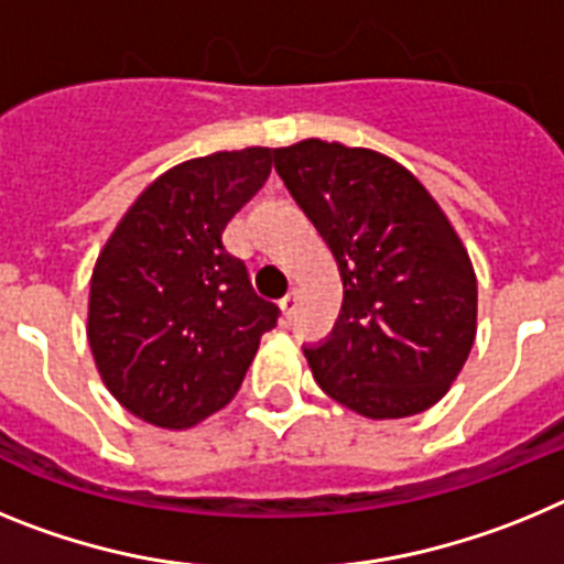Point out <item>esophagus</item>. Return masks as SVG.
I'll return each mask as SVG.
<instances>
[{
    "instance_id": "esophagus-1",
    "label": "esophagus",
    "mask_w": 564,
    "mask_h": 564,
    "mask_svg": "<svg viewBox=\"0 0 564 564\" xmlns=\"http://www.w3.org/2000/svg\"><path fill=\"white\" fill-rule=\"evenodd\" d=\"M279 305H282V313H285V318H288V322H291V318L296 316V307H299V293H296V291H291V293H288L285 299H282V302H279Z\"/></svg>"
}]
</instances>
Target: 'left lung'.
Listing matches in <instances>:
<instances>
[{"mask_svg":"<svg viewBox=\"0 0 564 564\" xmlns=\"http://www.w3.org/2000/svg\"><path fill=\"white\" fill-rule=\"evenodd\" d=\"M273 166L325 239L344 302L305 347L318 387L372 421L441 401L477 333V279L446 214L412 172L372 149L302 141Z\"/></svg>","mask_w":564,"mask_h":564,"instance_id":"8db88e82","label":"left lung"}]
</instances>
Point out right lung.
Wrapping results in <instances>:
<instances>
[{
    "instance_id": "add662e5",
    "label": "right lung",
    "mask_w": 564,
    "mask_h": 564,
    "mask_svg": "<svg viewBox=\"0 0 564 564\" xmlns=\"http://www.w3.org/2000/svg\"><path fill=\"white\" fill-rule=\"evenodd\" d=\"M271 149L217 152L161 174L123 214L89 285L87 336L107 390L183 430L223 410L279 307L259 299L223 231L265 186Z\"/></svg>"
}]
</instances>
